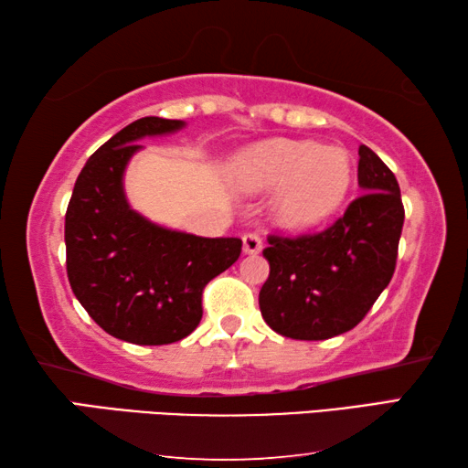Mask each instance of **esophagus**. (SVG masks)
<instances>
[{"label":"esophagus","instance_id":"34e87169","mask_svg":"<svg viewBox=\"0 0 468 468\" xmlns=\"http://www.w3.org/2000/svg\"><path fill=\"white\" fill-rule=\"evenodd\" d=\"M262 250V239L256 233H245L243 235V251L245 253H258Z\"/></svg>","mask_w":468,"mask_h":468}]
</instances>
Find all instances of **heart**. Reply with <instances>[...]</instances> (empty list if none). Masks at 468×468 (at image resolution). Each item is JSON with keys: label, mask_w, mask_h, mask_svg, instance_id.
Instances as JSON below:
<instances>
[{"label": "heart", "mask_w": 468, "mask_h": 468, "mask_svg": "<svg viewBox=\"0 0 468 468\" xmlns=\"http://www.w3.org/2000/svg\"><path fill=\"white\" fill-rule=\"evenodd\" d=\"M231 179L245 192H274L272 220L284 231H307L345 204L353 163L343 148L305 140H271L235 158Z\"/></svg>", "instance_id": "heart-1"}]
</instances>
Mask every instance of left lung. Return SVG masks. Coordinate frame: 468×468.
<instances>
[{
    "label": "left lung",
    "instance_id": "8db88e82",
    "mask_svg": "<svg viewBox=\"0 0 468 468\" xmlns=\"http://www.w3.org/2000/svg\"><path fill=\"white\" fill-rule=\"evenodd\" d=\"M357 181L363 194L326 231L268 237L271 274L260 289V312L282 336L326 340L348 332L392 279L405 223L399 181L366 144Z\"/></svg>",
    "mask_w": 468,
    "mask_h": 468
}]
</instances>
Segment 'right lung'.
<instances>
[{
	"mask_svg": "<svg viewBox=\"0 0 468 468\" xmlns=\"http://www.w3.org/2000/svg\"><path fill=\"white\" fill-rule=\"evenodd\" d=\"M186 128L142 117L107 140L76 179L66 212L68 279L107 335L133 345H169L202 320V291L237 262L241 239L197 237L132 208L123 177L142 138Z\"/></svg>",
	"mask_w": 468,
	"mask_h": 468,
	"instance_id": "add662e5",
	"label": "right lung"
}]
</instances>
